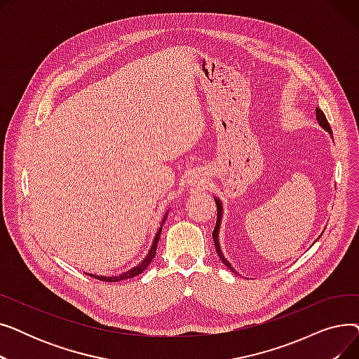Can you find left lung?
<instances>
[{"instance_id":"obj_1","label":"left lung","mask_w":359,"mask_h":359,"mask_svg":"<svg viewBox=\"0 0 359 359\" xmlns=\"http://www.w3.org/2000/svg\"><path fill=\"white\" fill-rule=\"evenodd\" d=\"M316 118H317V121H318V123H320V126L322 128H325L329 134H332V129H330V125H329V122H327V119H326V116H325V113L320 110L318 107H316ZM215 199V203H217V224H215V229H214V231H212V238H214V243H215V250H217V253H218V256H219V259L225 263V266L227 268H230L233 272H236L234 269H233V266L230 265L229 263V260L224 257V255H222V252H221V248H219V241H218V231H219V225H221V218H222V203H221V201L218 199V198H214Z\"/></svg>"}]
</instances>
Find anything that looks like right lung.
I'll return each mask as SVG.
<instances>
[{"mask_svg": "<svg viewBox=\"0 0 359 359\" xmlns=\"http://www.w3.org/2000/svg\"><path fill=\"white\" fill-rule=\"evenodd\" d=\"M165 218H167V214L164 215L163 222L165 221ZM161 230H163V227H160V229H158V231H157V234H156V237H154V241H153V246H151V249H149L148 255L145 256V259L140 263L138 266L132 268L130 271H126V272H123V273H121V275H118V276H97V275H90V276H93V278H97V279H100V280H103V282H119V280L129 279V278H134V276H137V275L142 273V272H144V269H147V268H148V265L151 263V260H153V259H154V256H156V250H157V244H158V238H160Z\"/></svg>", "mask_w": 359, "mask_h": 359, "instance_id": "add662e5", "label": "right lung"}]
</instances>
